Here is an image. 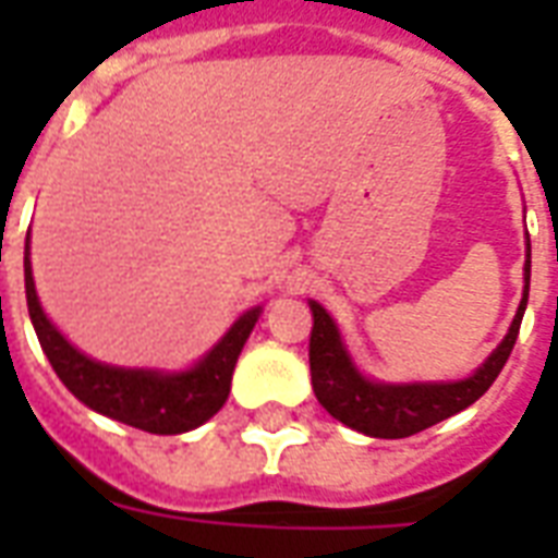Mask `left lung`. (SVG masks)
Masks as SVG:
<instances>
[{
  "label": "left lung",
  "mask_w": 558,
  "mask_h": 558,
  "mask_svg": "<svg viewBox=\"0 0 558 558\" xmlns=\"http://www.w3.org/2000/svg\"><path fill=\"white\" fill-rule=\"evenodd\" d=\"M530 295V236L524 254V292L515 310L510 330L501 344L477 365L475 373L451 381H379L359 371L341 339L339 324L318 301H310L313 310V332H310V373L318 402L330 411L339 423L353 432L381 440H399L411 434L432 428V425L460 414L463 408L484 397L489 385L498 379L512 344L519 339L521 318L527 310Z\"/></svg>",
  "instance_id": "1"
}]
</instances>
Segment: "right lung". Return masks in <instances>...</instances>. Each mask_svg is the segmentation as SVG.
<instances>
[{
	"instance_id": "1",
	"label": "right lung",
	"mask_w": 558,
	"mask_h": 558,
	"mask_svg": "<svg viewBox=\"0 0 558 558\" xmlns=\"http://www.w3.org/2000/svg\"><path fill=\"white\" fill-rule=\"evenodd\" d=\"M25 298L39 348L65 388L92 411L150 434H185L208 423L226 405L236 359L263 313V306L245 310L226 336L185 371L107 365L74 348L39 304L31 275V231L25 236Z\"/></svg>"
}]
</instances>
